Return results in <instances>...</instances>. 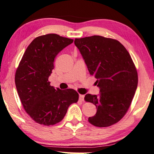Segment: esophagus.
Segmentation results:
<instances>
[{"instance_id": "obj_1", "label": "esophagus", "mask_w": 154, "mask_h": 154, "mask_svg": "<svg viewBox=\"0 0 154 154\" xmlns=\"http://www.w3.org/2000/svg\"><path fill=\"white\" fill-rule=\"evenodd\" d=\"M79 99L81 100V101H84V95L80 94V95H79Z\"/></svg>"}]
</instances>
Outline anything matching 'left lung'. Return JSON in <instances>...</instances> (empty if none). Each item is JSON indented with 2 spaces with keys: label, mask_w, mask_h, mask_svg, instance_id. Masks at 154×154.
Returning a JSON list of instances; mask_svg holds the SVG:
<instances>
[{
  "label": "left lung",
  "mask_w": 154,
  "mask_h": 154,
  "mask_svg": "<svg viewBox=\"0 0 154 154\" xmlns=\"http://www.w3.org/2000/svg\"><path fill=\"white\" fill-rule=\"evenodd\" d=\"M74 44L100 88L98 96L87 94L84 97L97 108L88 122L97 127L110 126L124 116L131 105L138 81L136 68L117 40L94 35L75 38Z\"/></svg>",
  "instance_id": "obj_1"
}]
</instances>
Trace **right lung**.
<instances>
[{"label":"right lung","instance_id":"1","mask_svg":"<svg viewBox=\"0 0 154 154\" xmlns=\"http://www.w3.org/2000/svg\"><path fill=\"white\" fill-rule=\"evenodd\" d=\"M73 41L56 34L38 36L27 47L17 69L15 84L22 104L38 124L58 123L70 105L78 102L76 90L54 88L48 81L56 55Z\"/></svg>","mask_w":154,"mask_h":154}]
</instances>
